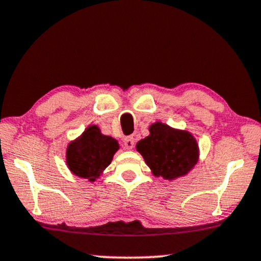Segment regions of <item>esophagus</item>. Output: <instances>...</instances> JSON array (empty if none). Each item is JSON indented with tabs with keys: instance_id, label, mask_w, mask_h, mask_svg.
<instances>
[{
	"instance_id": "1",
	"label": "esophagus",
	"mask_w": 261,
	"mask_h": 261,
	"mask_svg": "<svg viewBox=\"0 0 261 261\" xmlns=\"http://www.w3.org/2000/svg\"><path fill=\"white\" fill-rule=\"evenodd\" d=\"M135 146V138L133 136H127L124 138V147L126 149H133Z\"/></svg>"
}]
</instances>
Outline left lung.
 I'll list each match as a JSON object with an SVG mask.
<instances>
[{
	"instance_id": "1",
	"label": "left lung",
	"mask_w": 261,
	"mask_h": 261,
	"mask_svg": "<svg viewBox=\"0 0 261 261\" xmlns=\"http://www.w3.org/2000/svg\"><path fill=\"white\" fill-rule=\"evenodd\" d=\"M136 149L155 177L174 180L186 176L199 161V144L187 130L161 121L149 126V136L138 141Z\"/></svg>"
}]
</instances>
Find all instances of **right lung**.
<instances>
[{"label": "right lung", "mask_w": 261, "mask_h": 261, "mask_svg": "<svg viewBox=\"0 0 261 261\" xmlns=\"http://www.w3.org/2000/svg\"><path fill=\"white\" fill-rule=\"evenodd\" d=\"M119 143L113 137L102 135L97 125H90L66 150V164L75 176L95 182L112 163Z\"/></svg>", "instance_id": "right-lung-1"}]
</instances>
